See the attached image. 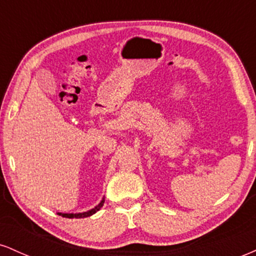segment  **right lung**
<instances>
[{"label": "right lung", "instance_id": "obj_1", "mask_svg": "<svg viewBox=\"0 0 256 256\" xmlns=\"http://www.w3.org/2000/svg\"><path fill=\"white\" fill-rule=\"evenodd\" d=\"M104 200H102V201L100 202V204L96 206L95 208H92V210H88V212L77 213V214H73V213H71V214L58 213V216H64V218H71V219H73V218H86V216H92V214H95L96 212H98V210H101V207H102V206H104Z\"/></svg>", "mask_w": 256, "mask_h": 256}]
</instances>
